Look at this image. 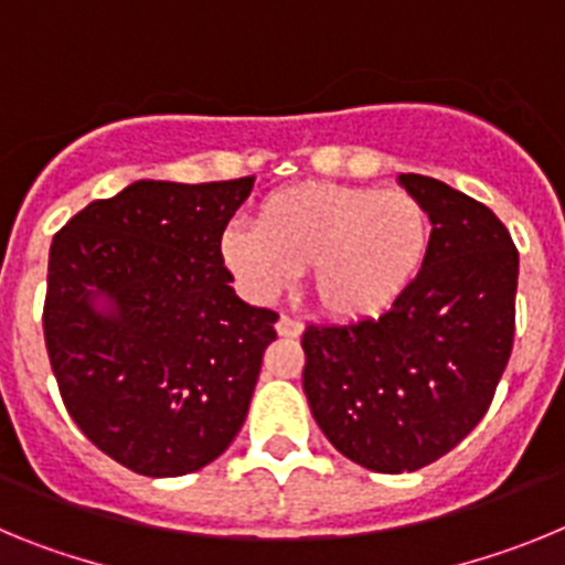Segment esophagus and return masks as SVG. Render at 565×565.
<instances>
[{"mask_svg":"<svg viewBox=\"0 0 565 565\" xmlns=\"http://www.w3.org/2000/svg\"><path fill=\"white\" fill-rule=\"evenodd\" d=\"M277 333H279V337H286V339H297L299 333H302V322L282 313V317L277 319Z\"/></svg>","mask_w":565,"mask_h":565,"instance_id":"esophagus-1","label":"esophagus"}]
</instances>
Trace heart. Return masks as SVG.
<instances>
[{
    "label": "heart",
    "mask_w": 565,
    "mask_h": 565,
    "mask_svg": "<svg viewBox=\"0 0 565 565\" xmlns=\"http://www.w3.org/2000/svg\"><path fill=\"white\" fill-rule=\"evenodd\" d=\"M430 248V217L407 192L306 183L282 189L254 214V232L226 228L221 257L243 291L271 299L308 268V291L333 319L393 308Z\"/></svg>",
    "instance_id": "heart-1"
}]
</instances>
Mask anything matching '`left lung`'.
Wrapping results in <instances>:
<instances>
[{
    "label": "left lung",
    "instance_id": "1",
    "mask_svg": "<svg viewBox=\"0 0 565 565\" xmlns=\"http://www.w3.org/2000/svg\"><path fill=\"white\" fill-rule=\"evenodd\" d=\"M430 217L413 286L382 317L302 333L306 391L328 441L373 472H416L489 411L515 337L518 248L492 209L398 174Z\"/></svg>",
    "mask_w": 565,
    "mask_h": 565
}]
</instances>
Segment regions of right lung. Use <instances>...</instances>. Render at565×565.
Segmentation results:
<instances>
[{
  "instance_id": "right-lung-1",
  "label": "right lung",
  "mask_w": 565,
  "mask_h": 565,
  "mask_svg": "<svg viewBox=\"0 0 565 565\" xmlns=\"http://www.w3.org/2000/svg\"><path fill=\"white\" fill-rule=\"evenodd\" d=\"M254 178L135 181L53 237L44 344L78 430L149 478L228 450L277 313L234 294L221 237Z\"/></svg>"
}]
</instances>
